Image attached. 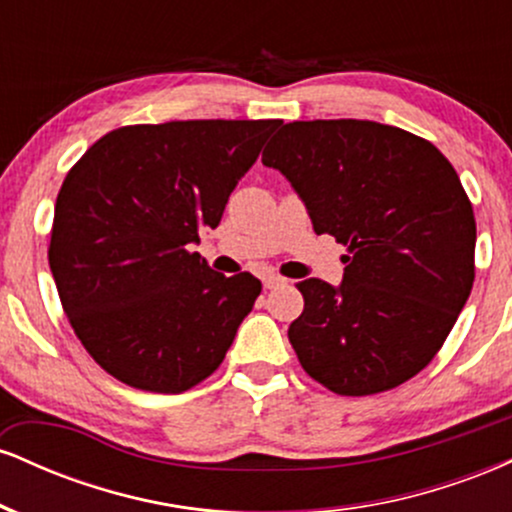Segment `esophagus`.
<instances>
[{"label": "esophagus", "mask_w": 512, "mask_h": 512, "mask_svg": "<svg viewBox=\"0 0 512 512\" xmlns=\"http://www.w3.org/2000/svg\"><path fill=\"white\" fill-rule=\"evenodd\" d=\"M262 284H264V289H276V286H284L286 279H284V276H279V274H267L262 279Z\"/></svg>", "instance_id": "1"}]
</instances>
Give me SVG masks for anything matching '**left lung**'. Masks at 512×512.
<instances>
[{
	"instance_id": "8db88e82",
	"label": "left lung",
	"mask_w": 512,
	"mask_h": 512,
	"mask_svg": "<svg viewBox=\"0 0 512 512\" xmlns=\"http://www.w3.org/2000/svg\"><path fill=\"white\" fill-rule=\"evenodd\" d=\"M262 163L301 195L315 233L346 245L339 289L298 281L289 342L310 378L344 397L421 373L474 284L477 223L452 163L426 139L370 120L281 127Z\"/></svg>"
}]
</instances>
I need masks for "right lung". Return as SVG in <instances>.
Wrapping results in <instances>:
<instances>
[{"label":"right lung","instance_id":"obj_1","mask_svg":"<svg viewBox=\"0 0 512 512\" xmlns=\"http://www.w3.org/2000/svg\"><path fill=\"white\" fill-rule=\"evenodd\" d=\"M281 120L117 127L64 178L48 260L69 325L129 387L178 395L226 358L262 284L223 276L190 245Z\"/></svg>","mask_w":512,"mask_h":512}]
</instances>
